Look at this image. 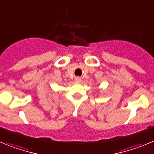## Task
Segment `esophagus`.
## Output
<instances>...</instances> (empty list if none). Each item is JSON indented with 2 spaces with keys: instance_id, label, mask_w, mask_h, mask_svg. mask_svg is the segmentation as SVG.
Returning a JSON list of instances; mask_svg holds the SVG:
<instances>
[{
  "instance_id": "esophagus-1",
  "label": "esophagus",
  "mask_w": 154,
  "mask_h": 154,
  "mask_svg": "<svg viewBox=\"0 0 154 154\" xmlns=\"http://www.w3.org/2000/svg\"><path fill=\"white\" fill-rule=\"evenodd\" d=\"M75 81L76 82H80V81H81V78H80V77H76Z\"/></svg>"
}]
</instances>
